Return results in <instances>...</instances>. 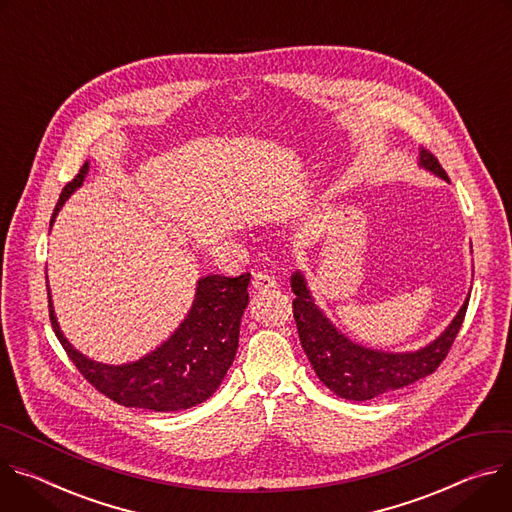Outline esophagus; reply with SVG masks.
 <instances>
[{
  "label": "esophagus",
  "instance_id": "34e87169",
  "mask_svg": "<svg viewBox=\"0 0 512 512\" xmlns=\"http://www.w3.org/2000/svg\"><path fill=\"white\" fill-rule=\"evenodd\" d=\"M252 287H254L256 291H266V289H274V287H276V278H274L272 274H268V272H262V270H258V272H254V280H252Z\"/></svg>",
  "mask_w": 512,
  "mask_h": 512
}]
</instances>
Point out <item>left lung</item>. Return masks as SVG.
I'll use <instances>...</instances> for the list:
<instances>
[{
    "instance_id": "left-lung-1",
    "label": "left lung",
    "mask_w": 512,
    "mask_h": 512,
    "mask_svg": "<svg viewBox=\"0 0 512 512\" xmlns=\"http://www.w3.org/2000/svg\"><path fill=\"white\" fill-rule=\"evenodd\" d=\"M419 166L435 177L449 181L437 158L425 148L419 152ZM291 289L297 295L293 301V315L299 339L315 374L333 394L358 403L376 399L384 392L405 388L433 374L445 360L453 339H456L470 301L468 295L458 315L425 348L415 352H382L352 342L346 333L331 323L315 303L301 270L291 276Z\"/></svg>"
}]
</instances>
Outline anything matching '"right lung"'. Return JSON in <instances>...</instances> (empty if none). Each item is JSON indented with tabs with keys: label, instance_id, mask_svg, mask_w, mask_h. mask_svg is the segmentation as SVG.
Returning a JSON list of instances; mask_svg holds the SVG:
<instances>
[{
	"label": "right lung",
	"instance_id": "right-lung-1",
	"mask_svg": "<svg viewBox=\"0 0 512 512\" xmlns=\"http://www.w3.org/2000/svg\"><path fill=\"white\" fill-rule=\"evenodd\" d=\"M87 173L89 162L63 189L50 227L65 201L83 185ZM248 285L250 272L236 278L221 274L201 276L195 301L175 333L154 352L120 366L95 362L69 344L56 321L50 291L48 311L52 329L73 364L107 399L124 407L175 413L207 401L230 370L238 352L242 315L250 301Z\"/></svg>",
	"mask_w": 512,
	"mask_h": 512
}]
</instances>
